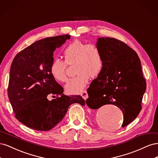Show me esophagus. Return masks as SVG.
<instances>
[{"mask_svg":"<svg viewBox=\"0 0 158 158\" xmlns=\"http://www.w3.org/2000/svg\"><path fill=\"white\" fill-rule=\"evenodd\" d=\"M80 95H81V96H82L83 98V99H86L88 98V93H87V91L85 90V89L82 91V92H81Z\"/></svg>","mask_w":158,"mask_h":158,"instance_id":"1","label":"esophagus"}]
</instances>
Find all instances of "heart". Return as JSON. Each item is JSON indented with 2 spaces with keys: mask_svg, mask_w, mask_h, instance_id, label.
Masks as SVG:
<instances>
[{
  "mask_svg": "<svg viewBox=\"0 0 158 158\" xmlns=\"http://www.w3.org/2000/svg\"><path fill=\"white\" fill-rule=\"evenodd\" d=\"M64 61L55 59L51 63L50 71L55 80L64 82L67 80L66 65L74 64L76 75L70 79L65 85L66 92L77 94L82 92L91 76H98L103 68L102 51L97 45L86 44L76 40L66 46L63 51Z\"/></svg>",
  "mask_w": 158,
  "mask_h": 158,
  "instance_id": "1",
  "label": "heart"
}]
</instances>
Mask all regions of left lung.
Instances as JSON below:
<instances>
[{"label":"left lung","mask_w":158,"mask_h":158,"mask_svg":"<svg viewBox=\"0 0 158 158\" xmlns=\"http://www.w3.org/2000/svg\"><path fill=\"white\" fill-rule=\"evenodd\" d=\"M102 51L103 68L88 89L87 106L97 109L112 104L121 109L125 127L137 117L146 89L140 60L125 43L111 37H99L96 44Z\"/></svg>","instance_id":"8db88e82"}]
</instances>
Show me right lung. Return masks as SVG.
Segmentation results:
<instances>
[{
  "label": "right lung",
  "mask_w": 158,
  "mask_h": 158,
  "mask_svg": "<svg viewBox=\"0 0 158 158\" xmlns=\"http://www.w3.org/2000/svg\"><path fill=\"white\" fill-rule=\"evenodd\" d=\"M70 38L69 35L44 38L14 57L8 95L16 118L27 127L36 131H49L63 120L70 105H85L80 95L69 96L63 94V88L51 74L53 52ZM49 94L57 96L49 101Z\"/></svg>",
  "instance_id": "1"
}]
</instances>
